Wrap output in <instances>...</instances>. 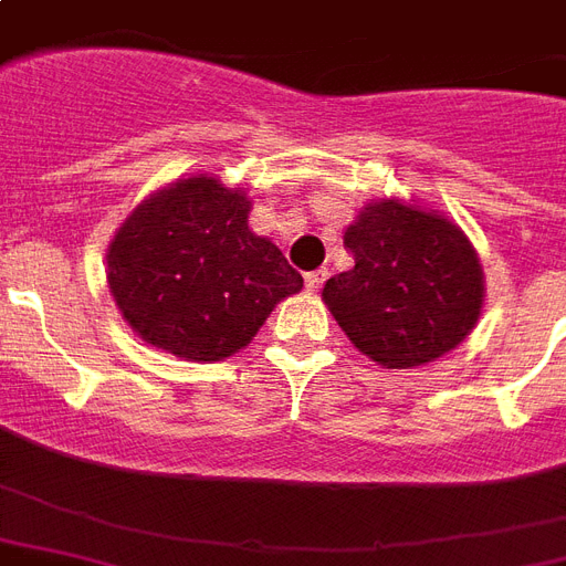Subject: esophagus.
Here are the masks:
<instances>
[{"mask_svg": "<svg viewBox=\"0 0 566 566\" xmlns=\"http://www.w3.org/2000/svg\"><path fill=\"white\" fill-rule=\"evenodd\" d=\"M328 270H314V273H305V287L308 291H319L323 287V282H326Z\"/></svg>", "mask_w": 566, "mask_h": 566, "instance_id": "esophagus-1", "label": "esophagus"}]
</instances>
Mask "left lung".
Segmentation results:
<instances>
[{"instance_id":"8db88e82","label":"left lung","mask_w":566,"mask_h":566,"mask_svg":"<svg viewBox=\"0 0 566 566\" xmlns=\"http://www.w3.org/2000/svg\"><path fill=\"white\" fill-rule=\"evenodd\" d=\"M355 266L323 287L364 355L408 370L455 349L482 311V266L455 222L399 199L364 208L344 234Z\"/></svg>"}]
</instances>
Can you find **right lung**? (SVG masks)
I'll list each match as a JSON object with an SVG mask.
<instances>
[{"mask_svg":"<svg viewBox=\"0 0 566 566\" xmlns=\"http://www.w3.org/2000/svg\"><path fill=\"white\" fill-rule=\"evenodd\" d=\"M243 190L196 176L158 190L108 249V284L146 344L220 361L264 326L275 302L302 291V275L273 240L247 222Z\"/></svg>","mask_w":566,"mask_h":566,"instance_id":"obj_1","label":"right lung"}]
</instances>
